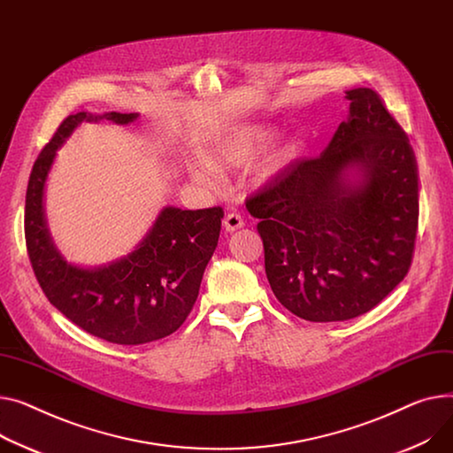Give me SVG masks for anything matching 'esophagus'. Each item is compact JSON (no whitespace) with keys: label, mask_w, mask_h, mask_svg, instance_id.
Masks as SVG:
<instances>
[{"label":"esophagus","mask_w":453,"mask_h":453,"mask_svg":"<svg viewBox=\"0 0 453 453\" xmlns=\"http://www.w3.org/2000/svg\"><path fill=\"white\" fill-rule=\"evenodd\" d=\"M242 226H244V219L240 217L238 213H227V215H226V219H224V227H226V231L233 233V231L240 229Z\"/></svg>","instance_id":"esophagus-1"}]
</instances>
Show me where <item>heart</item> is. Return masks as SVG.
Instances as JSON below:
<instances>
[{"label":"heart","instance_id":"b5f03b06","mask_svg":"<svg viewBox=\"0 0 453 453\" xmlns=\"http://www.w3.org/2000/svg\"><path fill=\"white\" fill-rule=\"evenodd\" d=\"M271 138H273V131L264 126H248L238 127L226 134L213 149V162L219 167H244L251 164L262 150L269 145ZM293 157V147L282 149L271 160V167H280ZM209 165H196L193 167V176L200 182H209L211 180Z\"/></svg>","mask_w":453,"mask_h":453}]
</instances>
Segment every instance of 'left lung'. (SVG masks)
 <instances>
[{
  "mask_svg": "<svg viewBox=\"0 0 453 453\" xmlns=\"http://www.w3.org/2000/svg\"><path fill=\"white\" fill-rule=\"evenodd\" d=\"M349 118L320 157L291 162L248 198L279 303L310 322L373 310L406 277L418 226L408 134L372 88L348 90ZM349 168L361 173L351 185Z\"/></svg>",
  "mask_w": 453,
  "mask_h": 453,
  "instance_id": "left-lung-1",
  "label": "left lung"
}]
</instances>
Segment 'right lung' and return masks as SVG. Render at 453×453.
Instances as JSON below:
<instances>
[{"label": "right lung", "mask_w": 453, "mask_h": 453, "mask_svg": "<svg viewBox=\"0 0 453 453\" xmlns=\"http://www.w3.org/2000/svg\"><path fill=\"white\" fill-rule=\"evenodd\" d=\"M129 124L136 112L67 116L30 171L25 198V242L30 265L49 303L87 334L112 344L160 341L191 313L203 271L215 253L222 207H165L133 253L98 269L71 265L58 253L43 219V188L56 149L81 122Z\"/></svg>", "instance_id": "add662e5"}]
</instances>
